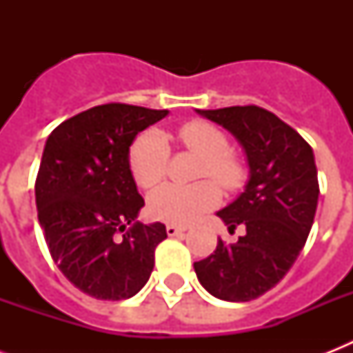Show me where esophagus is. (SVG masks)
Returning <instances> with one entry per match:
<instances>
[{
  "label": "esophagus",
  "mask_w": 353,
  "mask_h": 353,
  "mask_svg": "<svg viewBox=\"0 0 353 353\" xmlns=\"http://www.w3.org/2000/svg\"><path fill=\"white\" fill-rule=\"evenodd\" d=\"M187 231V227H179V225H166V234L168 236H179Z\"/></svg>",
  "instance_id": "obj_1"
}]
</instances>
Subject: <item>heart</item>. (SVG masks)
Masks as SVG:
<instances>
[{"label":"heart","mask_w":353,"mask_h":353,"mask_svg":"<svg viewBox=\"0 0 353 353\" xmlns=\"http://www.w3.org/2000/svg\"><path fill=\"white\" fill-rule=\"evenodd\" d=\"M177 141L183 148L199 155V177L210 176L223 188L240 187L243 166L229 152L225 133L209 122L192 121L177 130ZM132 176L141 188H152L163 181L168 168V146L159 133L148 132L133 143L130 150ZM221 192L212 181L196 185H163L150 194L148 212L155 220L172 225H188L220 203Z\"/></svg>","instance_id":"1"}]
</instances>
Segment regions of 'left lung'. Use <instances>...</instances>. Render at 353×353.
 Instances as JSON below:
<instances>
[{"mask_svg":"<svg viewBox=\"0 0 353 353\" xmlns=\"http://www.w3.org/2000/svg\"><path fill=\"white\" fill-rule=\"evenodd\" d=\"M231 132L245 152L243 192L216 214L229 231L245 227L236 243L218 240L194 262L199 284L216 299L249 302L279 284L312 231L319 179L312 146L274 113L258 106L196 110Z\"/></svg>","mask_w":353,"mask_h":353,"instance_id":"left-lung-1","label":"left lung"}]
</instances>
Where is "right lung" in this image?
I'll return each mask as SVG.
<instances>
[{
	"label": "right lung",
	"mask_w": 353,
	"mask_h": 353,
	"mask_svg": "<svg viewBox=\"0 0 353 353\" xmlns=\"http://www.w3.org/2000/svg\"><path fill=\"white\" fill-rule=\"evenodd\" d=\"M166 115L168 110L102 104L47 137L34 187L38 221L58 269L90 296L124 301L152 274L166 227L137 221L144 199L132 176L130 146Z\"/></svg>",
	"instance_id": "obj_1"
}]
</instances>
